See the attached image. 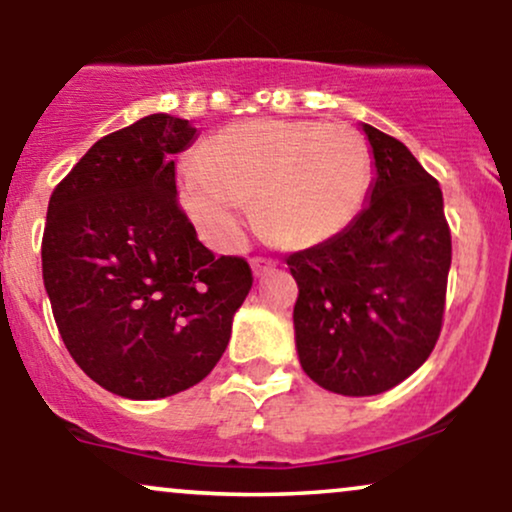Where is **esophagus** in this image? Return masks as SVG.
Segmentation results:
<instances>
[{
  "instance_id": "34e87169",
  "label": "esophagus",
  "mask_w": 512,
  "mask_h": 512,
  "mask_svg": "<svg viewBox=\"0 0 512 512\" xmlns=\"http://www.w3.org/2000/svg\"><path fill=\"white\" fill-rule=\"evenodd\" d=\"M250 264H252V272H255V276H262V274L272 272V269L276 267V260H272V257H252Z\"/></svg>"
}]
</instances>
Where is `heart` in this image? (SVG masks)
Returning <instances> with one entry per match:
<instances>
[{"mask_svg": "<svg viewBox=\"0 0 512 512\" xmlns=\"http://www.w3.org/2000/svg\"><path fill=\"white\" fill-rule=\"evenodd\" d=\"M373 158L361 132L315 120H255L221 129L180 178V204L216 248L257 223L284 248L342 236L366 204Z\"/></svg>", "mask_w": 512, "mask_h": 512, "instance_id": "b5f03b06", "label": "heart"}]
</instances>
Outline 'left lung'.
<instances>
[{"label":"left lung","instance_id":"8db88e82","mask_svg":"<svg viewBox=\"0 0 512 512\" xmlns=\"http://www.w3.org/2000/svg\"><path fill=\"white\" fill-rule=\"evenodd\" d=\"M363 129L378 168L366 209L342 236L286 257L305 375L349 397L380 395L431 356L452 260L438 180L399 139Z\"/></svg>","mask_w":512,"mask_h":512}]
</instances>
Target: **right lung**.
<instances>
[{
	"label": "right lung",
	"mask_w": 512,
	"mask_h": 512,
	"mask_svg": "<svg viewBox=\"0 0 512 512\" xmlns=\"http://www.w3.org/2000/svg\"><path fill=\"white\" fill-rule=\"evenodd\" d=\"M180 117L149 115L98 139L52 190L43 281L67 351L129 399L197 385L219 363L252 289L243 257H214L180 209Z\"/></svg>",
	"instance_id": "right-lung-1"
}]
</instances>
